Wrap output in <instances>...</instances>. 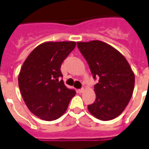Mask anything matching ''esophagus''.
Wrapping results in <instances>:
<instances>
[{"instance_id": "obj_1", "label": "esophagus", "mask_w": 149, "mask_h": 149, "mask_svg": "<svg viewBox=\"0 0 149 149\" xmlns=\"http://www.w3.org/2000/svg\"><path fill=\"white\" fill-rule=\"evenodd\" d=\"M83 92H84V88H81V89H78V93H82Z\"/></svg>"}]
</instances>
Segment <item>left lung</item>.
I'll return each mask as SVG.
<instances>
[{
  "label": "left lung",
  "instance_id": "8db88e82",
  "mask_svg": "<svg viewBox=\"0 0 149 149\" xmlns=\"http://www.w3.org/2000/svg\"><path fill=\"white\" fill-rule=\"evenodd\" d=\"M93 77L95 102L88 109L95 118L112 120L123 112L133 93L135 75L125 56L108 43L100 40L77 42Z\"/></svg>",
  "mask_w": 149,
  "mask_h": 149
}]
</instances>
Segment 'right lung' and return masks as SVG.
I'll use <instances>...</instances> for the list:
<instances>
[{"mask_svg":"<svg viewBox=\"0 0 149 149\" xmlns=\"http://www.w3.org/2000/svg\"><path fill=\"white\" fill-rule=\"evenodd\" d=\"M76 47L74 41L46 42L27 56L18 77L25 104L33 114L46 121L56 120L67 109L76 94L63 80L62 63Z\"/></svg>","mask_w":149,"mask_h":149,"instance_id":"right-lung-1","label":"right lung"}]
</instances>
